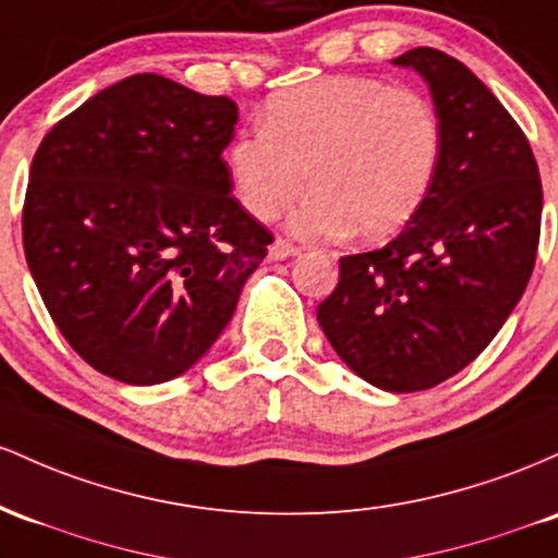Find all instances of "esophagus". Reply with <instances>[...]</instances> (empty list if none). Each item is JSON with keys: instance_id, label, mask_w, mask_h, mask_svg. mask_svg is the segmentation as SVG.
<instances>
[{"instance_id": "obj_1", "label": "esophagus", "mask_w": 558, "mask_h": 558, "mask_svg": "<svg viewBox=\"0 0 558 558\" xmlns=\"http://www.w3.org/2000/svg\"><path fill=\"white\" fill-rule=\"evenodd\" d=\"M300 247L292 245V242L281 240V236H277V240L271 242V247H268V258L271 260H284V258H292V255H298Z\"/></svg>"}]
</instances>
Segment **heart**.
<instances>
[{
	"label": "heart",
	"mask_w": 558,
	"mask_h": 558,
	"mask_svg": "<svg viewBox=\"0 0 558 558\" xmlns=\"http://www.w3.org/2000/svg\"><path fill=\"white\" fill-rule=\"evenodd\" d=\"M446 153V126L427 94L379 78L335 76L274 94L263 129L227 153L234 195L271 221L308 177L292 216L300 236L385 240L427 203Z\"/></svg>",
	"instance_id": "b5f03b06"
}]
</instances>
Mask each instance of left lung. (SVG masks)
I'll return each mask as SVG.
<instances>
[{"label": "left lung", "instance_id": "1", "mask_svg": "<svg viewBox=\"0 0 558 558\" xmlns=\"http://www.w3.org/2000/svg\"><path fill=\"white\" fill-rule=\"evenodd\" d=\"M392 65L429 84L446 126L440 173L396 240L340 258L316 318L361 379L416 392L469 366L514 311L535 266L543 186L524 131L464 62L416 47Z\"/></svg>", "mask_w": 558, "mask_h": 558}]
</instances>
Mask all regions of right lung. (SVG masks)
Here are the masks:
<instances>
[{"label": "right lung", "instance_id": "1", "mask_svg": "<svg viewBox=\"0 0 558 558\" xmlns=\"http://www.w3.org/2000/svg\"><path fill=\"white\" fill-rule=\"evenodd\" d=\"M229 97L136 73L54 123L31 162L23 250L71 348L160 385L208 353L274 242L229 195Z\"/></svg>", "mask_w": 558, "mask_h": 558}]
</instances>
